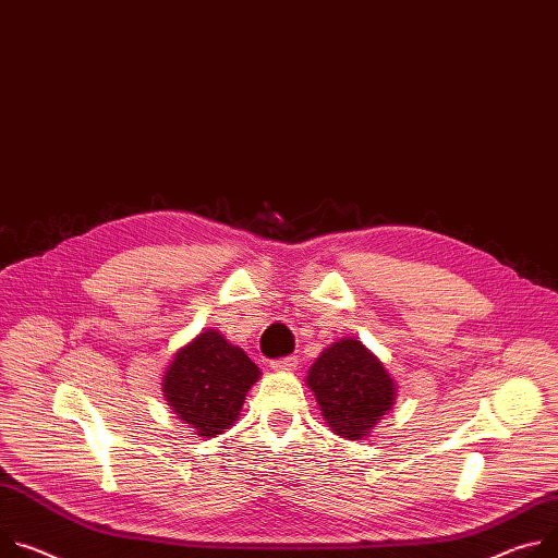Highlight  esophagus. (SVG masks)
I'll use <instances>...</instances> for the list:
<instances>
[{
    "label": "esophagus",
    "instance_id": "1",
    "mask_svg": "<svg viewBox=\"0 0 558 558\" xmlns=\"http://www.w3.org/2000/svg\"><path fill=\"white\" fill-rule=\"evenodd\" d=\"M271 367L276 372H293L298 367V359L295 356H282V359L271 361Z\"/></svg>",
    "mask_w": 558,
    "mask_h": 558
}]
</instances>
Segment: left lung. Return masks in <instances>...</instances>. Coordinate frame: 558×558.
<instances>
[{"instance_id":"1","label":"left lung","mask_w":558,"mask_h":558,"mask_svg":"<svg viewBox=\"0 0 558 558\" xmlns=\"http://www.w3.org/2000/svg\"><path fill=\"white\" fill-rule=\"evenodd\" d=\"M329 427L361 440L391 410L396 387L383 363L359 340H338L320 353L307 376Z\"/></svg>"}]
</instances>
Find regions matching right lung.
<instances>
[{
	"mask_svg": "<svg viewBox=\"0 0 558 558\" xmlns=\"http://www.w3.org/2000/svg\"><path fill=\"white\" fill-rule=\"evenodd\" d=\"M260 369L246 353L209 329L175 353L165 376V396L171 410L197 436L222 434L242 410Z\"/></svg>",
	"mask_w": 558,
	"mask_h": 558,
	"instance_id": "add662e5",
	"label": "right lung"
}]
</instances>
